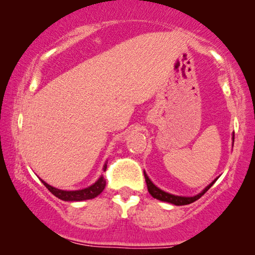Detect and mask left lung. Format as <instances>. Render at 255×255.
I'll list each match as a JSON object with an SVG mask.
<instances>
[{
  "label": "left lung",
  "instance_id": "left-lung-1",
  "mask_svg": "<svg viewBox=\"0 0 255 255\" xmlns=\"http://www.w3.org/2000/svg\"><path fill=\"white\" fill-rule=\"evenodd\" d=\"M232 141H235V132L232 133ZM232 146H233V144H232ZM144 176H145L146 184H147L148 193L152 195V197H154L159 201L167 202V203L174 204V205H187V204L193 203V202H195V201H197L198 198L203 196V195L207 193L209 189H210V188L212 187V184H214L218 179V177H217V179H215L210 184H208V186L205 187L204 189L201 191V193L195 195V196H177V195L169 194V193H167V191H163L162 189H160L159 187H156L155 184L152 182L151 179H149L147 174H146L145 170H144Z\"/></svg>",
  "mask_w": 255,
  "mask_h": 255
}]
</instances>
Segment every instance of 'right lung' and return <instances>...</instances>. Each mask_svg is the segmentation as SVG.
<instances>
[{"instance_id": "add662e5", "label": "right lung", "mask_w": 255, "mask_h": 255, "mask_svg": "<svg viewBox=\"0 0 255 255\" xmlns=\"http://www.w3.org/2000/svg\"><path fill=\"white\" fill-rule=\"evenodd\" d=\"M107 163H108V160L103 165V172H106L107 170ZM41 182L44 183V186L46 187L55 197L60 198V200L66 201V202H80V201H86V200L95 198L104 190V188H106V183H107L103 175H100L99 179H97L93 184H90L89 187L83 188V189H79V190H62V189H58V188L50 186V184L45 182L44 180H41Z\"/></svg>"}]
</instances>
